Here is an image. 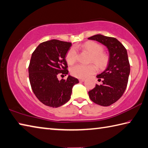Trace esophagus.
<instances>
[{
	"label": "esophagus",
	"mask_w": 148,
	"mask_h": 148,
	"mask_svg": "<svg viewBox=\"0 0 148 148\" xmlns=\"http://www.w3.org/2000/svg\"><path fill=\"white\" fill-rule=\"evenodd\" d=\"M79 81L80 82H83L85 81V79H83V78H79Z\"/></svg>",
	"instance_id": "esophagus-1"
}]
</instances>
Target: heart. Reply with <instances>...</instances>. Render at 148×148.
Returning <instances> with one entry per match:
<instances>
[{"label":"heart","instance_id":"heart-1","mask_svg":"<svg viewBox=\"0 0 148 148\" xmlns=\"http://www.w3.org/2000/svg\"><path fill=\"white\" fill-rule=\"evenodd\" d=\"M77 49H82L90 54V62H94L99 68L103 67L107 61V56L103 52V48L100 44L96 42H87L83 45H76L71 47L66 54V61L69 65H72L76 62L78 53ZM96 71V67L93 64L85 65L77 64L71 67V72L72 76L78 78H85Z\"/></svg>","mask_w":148,"mask_h":148}]
</instances>
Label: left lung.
<instances>
[{
	"mask_svg": "<svg viewBox=\"0 0 148 148\" xmlns=\"http://www.w3.org/2000/svg\"><path fill=\"white\" fill-rule=\"evenodd\" d=\"M100 42L108 48L109 62L107 69L96 76L101 85L90 91L91 100L101 106H109L122 97L127 85L130 65L126 48L114 37L97 34L88 38Z\"/></svg>",
	"mask_w": 148,
	"mask_h": 148,
	"instance_id": "left-lung-1",
	"label": "left lung"
}]
</instances>
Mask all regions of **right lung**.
Wrapping results in <instances>:
<instances>
[{
    "label": "right lung",
    "instance_id": "obj_1",
    "mask_svg": "<svg viewBox=\"0 0 148 148\" xmlns=\"http://www.w3.org/2000/svg\"><path fill=\"white\" fill-rule=\"evenodd\" d=\"M72 43L52 39L38 45L32 53L28 66L32 89L45 106L58 107L68 101L73 86L78 83L76 77L69 76L59 80V76L68 74L66 54Z\"/></svg>",
    "mask_w": 148,
    "mask_h": 148
}]
</instances>
